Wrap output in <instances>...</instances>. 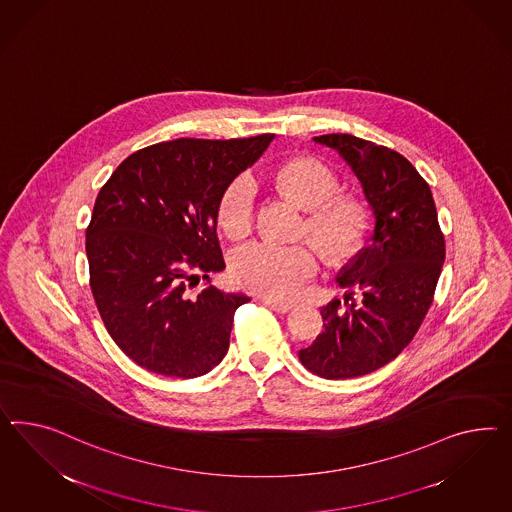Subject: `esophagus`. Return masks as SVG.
<instances>
[{
	"mask_svg": "<svg viewBox=\"0 0 512 512\" xmlns=\"http://www.w3.org/2000/svg\"><path fill=\"white\" fill-rule=\"evenodd\" d=\"M263 304L268 305L270 309H274L277 313H289L292 311L291 304H285V302H277V300H270V298H263Z\"/></svg>",
	"mask_w": 512,
	"mask_h": 512,
	"instance_id": "esophagus-1",
	"label": "esophagus"
}]
</instances>
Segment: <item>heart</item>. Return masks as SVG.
I'll use <instances>...</instances> for the list:
<instances>
[{"label": "heart", "instance_id": "b5f03b06", "mask_svg": "<svg viewBox=\"0 0 512 512\" xmlns=\"http://www.w3.org/2000/svg\"><path fill=\"white\" fill-rule=\"evenodd\" d=\"M279 194L307 210L304 233L328 263L356 257L369 231V208L360 197L339 192V177L317 158H294L274 177ZM221 231L238 240L248 235L253 221V190L246 177L229 184L218 208ZM315 251L305 244L251 242L233 257V276L249 291L289 300L315 274Z\"/></svg>", "mask_w": 512, "mask_h": 512}]
</instances>
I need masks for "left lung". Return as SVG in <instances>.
I'll list each match as a JSON object with an SVG mask.
<instances>
[{
	"mask_svg": "<svg viewBox=\"0 0 512 512\" xmlns=\"http://www.w3.org/2000/svg\"><path fill=\"white\" fill-rule=\"evenodd\" d=\"M315 141L345 158L374 214L371 244L337 277L350 289L345 305L322 307L324 332L298 352L307 371L343 380L373 373L410 345L434 300L445 240L429 184L402 154L350 134Z\"/></svg>",
	"mask_w": 512,
	"mask_h": 512,
	"instance_id": "obj_1",
	"label": "left lung"
}]
</instances>
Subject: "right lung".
I'll use <instances>...</instances> for the list:
<instances>
[{
    "label": "right lung",
    "instance_id": "obj_1",
    "mask_svg": "<svg viewBox=\"0 0 512 512\" xmlns=\"http://www.w3.org/2000/svg\"><path fill=\"white\" fill-rule=\"evenodd\" d=\"M272 138L162 141L130 154L100 188L85 231L89 285L111 339L139 367L195 378L227 354L248 296L188 289L225 268L221 197Z\"/></svg>",
    "mask_w": 512,
    "mask_h": 512
}]
</instances>
